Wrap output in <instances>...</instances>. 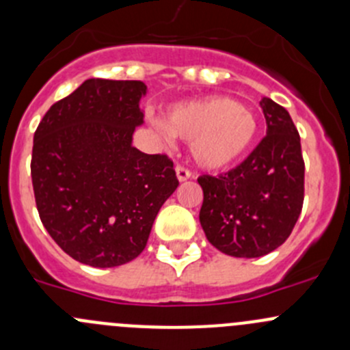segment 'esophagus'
<instances>
[{
	"label": "esophagus",
	"mask_w": 350,
	"mask_h": 350,
	"mask_svg": "<svg viewBox=\"0 0 350 350\" xmlns=\"http://www.w3.org/2000/svg\"><path fill=\"white\" fill-rule=\"evenodd\" d=\"M191 171H189V169H186L185 165H178V167H176V178H178V181H188L189 178H191Z\"/></svg>",
	"instance_id": "1"
}]
</instances>
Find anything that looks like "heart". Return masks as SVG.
<instances>
[{"instance_id":"heart-1","label":"heart","mask_w":350,"mask_h":350,"mask_svg":"<svg viewBox=\"0 0 350 350\" xmlns=\"http://www.w3.org/2000/svg\"><path fill=\"white\" fill-rule=\"evenodd\" d=\"M162 123L172 137L189 142L196 164L210 171L241 161L259 130L252 109L220 96L174 105L165 109Z\"/></svg>"}]
</instances>
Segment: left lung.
Listing matches in <instances>:
<instances>
[{"label": "left lung", "instance_id": "left-lung-1", "mask_svg": "<svg viewBox=\"0 0 350 350\" xmlns=\"http://www.w3.org/2000/svg\"><path fill=\"white\" fill-rule=\"evenodd\" d=\"M260 108L266 137L249 157L225 174L198 178L203 189L200 224L208 242L247 259L284 243L305 195V162L291 116L271 98H262Z\"/></svg>", "mask_w": 350, "mask_h": 350}]
</instances>
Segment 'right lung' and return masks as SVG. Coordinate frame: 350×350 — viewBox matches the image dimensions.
<instances>
[{
    "label": "right lung",
    "instance_id": "add662e5",
    "mask_svg": "<svg viewBox=\"0 0 350 350\" xmlns=\"http://www.w3.org/2000/svg\"><path fill=\"white\" fill-rule=\"evenodd\" d=\"M146 93L142 81L93 77L52 105L35 130L30 169L40 220L88 266L135 259L179 185L167 155L132 146Z\"/></svg>",
    "mask_w": 350,
    "mask_h": 350
}]
</instances>
